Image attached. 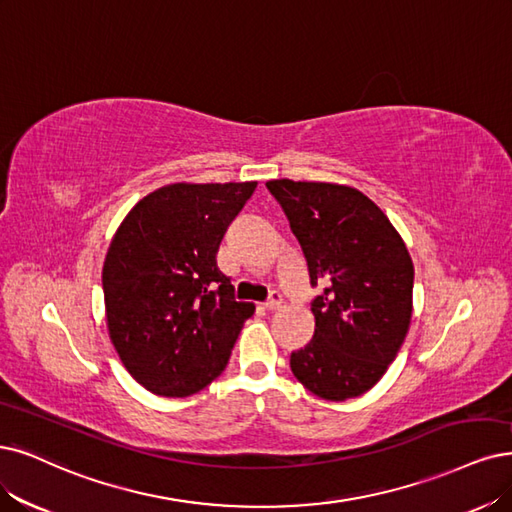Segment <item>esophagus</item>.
<instances>
[{"mask_svg": "<svg viewBox=\"0 0 512 512\" xmlns=\"http://www.w3.org/2000/svg\"><path fill=\"white\" fill-rule=\"evenodd\" d=\"M280 306H282V295L278 291H272V295L266 301V308L268 310H278Z\"/></svg>", "mask_w": 512, "mask_h": 512, "instance_id": "34e87169", "label": "esophagus"}]
</instances>
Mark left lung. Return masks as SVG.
Returning a JSON list of instances; mask_svg holds the SVG:
<instances>
[{
    "label": "left lung",
    "instance_id": "8db88e82",
    "mask_svg": "<svg viewBox=\"0 0 512 512\" xmlns=\"http://www.w3.org/2000/svg\"><path fill=\"white\" fill-rule=\"evenodd\" d=\"M266 187L304 251L314 337L291 371L327 401L365 394L401 350L411 320L413 263L382 208L348 185L274 179Z\"/></svg>",
    "mask_w": 512,
    "mask_h": 512
}]
</instances>
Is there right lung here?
I'll return each mask as SVG.
<instances>
[{
  "instance_id": "obj_1",
  "label": "right lung",
  "mask_w": 512,
  "mask_h": 512,
  "mask_svg": "<svg viewBox=\"0 0 512 512\" xmlns=\"http://www.w3.org/2000/svg\"><path fill=\"white\" fill-rule=\"evenodd\" d=\"M246 183H173L139 200L103 266L107 327L124 367L149 392L189 396L230 361L253 304L234 299L217 251L255 192Z\"/></svg>"
}]
</instances>
